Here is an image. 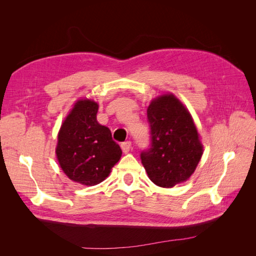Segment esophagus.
Listing matches in <instances>:
<instances>
[{
  "label": "esophagus",
  "instance_id": "34e87169",
  "mask_svg": "<svg viewBox=\"0 0 256 256\" xmlns=\"http://www.w3.org/2000/svg\"><path fill=\"white\" fill-rule=\"evenodd\" d=\"M120 147H122V152L127 154V152H129V150H130V148H131V142H130V141L122 142V145H120Z\"/></svg>",
  "mask_w": 256,
  "mask_h": 256
}]
</instances>
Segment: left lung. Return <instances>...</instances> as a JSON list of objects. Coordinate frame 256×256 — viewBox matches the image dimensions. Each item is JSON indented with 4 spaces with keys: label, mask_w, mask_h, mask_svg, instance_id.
Listing matches in <instances>:
<instances>
[{
    "label": "left lung",
    "mask_w": 256,
    "mask_h": 256,
    "mask_svg": "<svg viewBox=\"0 0 256 256\" xmlns=\"http://www.w3.org/2000/svg\"><path fill=\"white\" fill-rule=\"evenodd\" d=\"M150 147L141 152L150 180L172 188L194 173L203 145L189 111L173 94L154 98L147 108Z\"/></svg>",
    "instance_id": "left-lung-1"
}]
</instances>
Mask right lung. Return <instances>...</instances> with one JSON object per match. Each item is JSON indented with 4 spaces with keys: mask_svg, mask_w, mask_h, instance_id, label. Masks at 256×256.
I'll return each mask as SVG.
<instances>
[{
    "mask_svg": "<svg viewBox=\"0 0 256 256\" xmlns=\"http://www.w3.org/2000/svg\"><path fill=\"white\" fill-rule=\"evenodd\" d=\"M98 106L94 100H78L58 136L56 152L62 170L69 180L84 186L104 182L122 157L110 129L97 122Z\"/></svg>",
    "mask_w": 256,
    "mask_h": 256,
    "instance_id": "right-lung-1",
    "label": "right lung"
}]
</instances>
